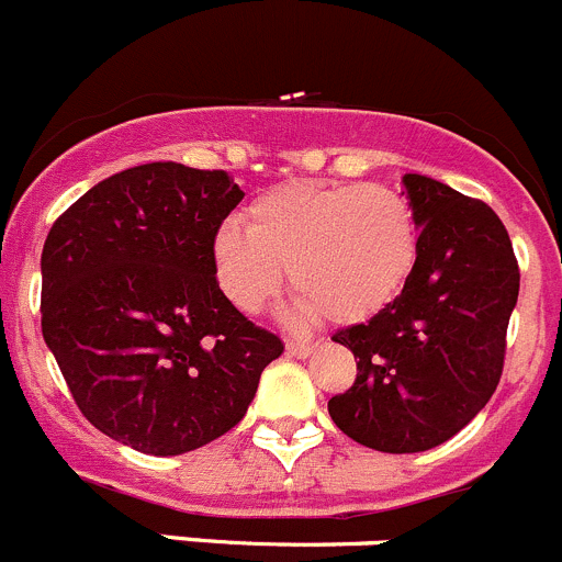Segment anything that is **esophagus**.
<instances>
[{
    "mask_svg": "<svg viewBox=\"0 0 562 562\" xmlns=\"http://www.w3.org/2000/svg\"><path fill=\"white\" fill-rule=\"evenodd\" d=\"M285 351L291 353V357H296V359H307L310 353L315 351V346H313V342H302V340H288Z\"/></svg>",
    "mask_w": 562,
    "mask_h": 562,
    "instance_id": "34e87169",
    "label": "esophagus"
}]
</instances>
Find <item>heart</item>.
<instances>
[{
	"mask_svg": "<svg viewBox=\"0 0 562 562\" xmlns=\"http://www.w3.org/2000/svg\"><path fill=\"white\" fill-rule=\"evenodd\" d=\"M419 227L401 192L381 183H282L247 209V227L225 222L211 238L227 302L255 315L291 280L296 313L362 324L412 277Z\"/></svg>",
	"mask_w": 562,
	"mask_h": 562,
	"instance_id": "1",
	"label": "heart"
}]
</instances>
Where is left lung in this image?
Returning <instances> with one entry per match:
<instances>
[{
	"instance_id": "left-lung-1",
	"label": "left lung",
	"mask_w": 562,
	"mask_h": 562,
	"mask_svg": "<svg viewBox=\"0 0 562 562\" xmlns=\"http://www.w3.org/2000/svg\"><path fill=\"white\" fill-rule=\"evenodd\" d=\"M419 252L403 291L335 331L357 381L329 401L335 426L381 453H423L481 412L503 375L519 263L499 216L426 176H403Z\"/></svg>"
}]
</instances>
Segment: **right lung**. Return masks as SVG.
I'll use <instances>...</instances> for the list:
<instances>
[{
	"instance_id": "right-lung-1",
	"label": "right lung",
	"mask_w": 562,
	"mask_h": 562,
	"mask_svg": "<svg viewBox=\"0 0 562 562\" xmlns=\"http://www.w3.org/2000/svg\"><path fill=\"white\" fill-rule=\"evenodd\" d=\"M241 198L225 170L139 165L81 194L43 244V340L81 414L139 453L238 426L285 348L216 282L211 238Z\"/></svg>"
}]
</instances>
